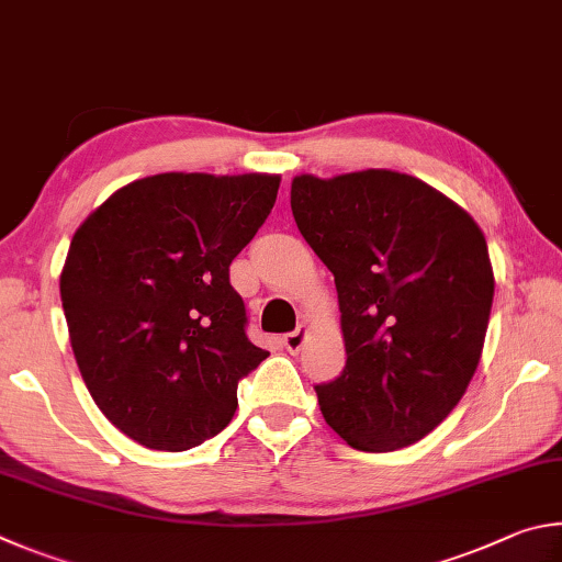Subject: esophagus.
<instances>
[{"mask_svg": "<svg viewBox=\"0 0 562 562\" xmlns=\"http://www.w3.org/2000/svg\"><path fill=\"white\" fill-rule=\"evenodd\" d=\"M306 338H308V326H303L301 323L296 330L289 333V336H283V348L289 352H299L303 348V342H306Z\"/></svg>", "mask_w": 562, "mask_h": 562, "instance_id": "obj_1", "label": "esophagus"}]
</instances>
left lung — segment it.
Masks as SVG:
<instances>
[{
  "mask_svg": "<svg viewBox=\"0 0 562 562\" xmlns=\"http://www.w3.org/2000/svg\"><path fill=\"white\" fill-rule=\"evenodd\" d=\"M291 210L336 276L346 368L318 385L328 425L360 451L427 437L484 350L494 266L464 206L395 170L296 175Z\"/></svg>",
  "mask_w": 562,
  "mask_h": 562,
  "instance_id": "1",
  "label": "left lung"
}]
</instances>
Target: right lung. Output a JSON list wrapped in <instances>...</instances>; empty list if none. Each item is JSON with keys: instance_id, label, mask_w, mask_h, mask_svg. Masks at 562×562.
Masks as SVG:
<instances>
[{"instance_id": "add662e5", "label": "right lung", "mask_w": 562, "mask_h": 562, "mask_svg": "<svg viewBox=\"0 0 562 562\" xmlns=\"http://www.w3.org/2000/svg\"><path fill=\"white\" fill-rule=\"evenodd\" d=\"M281 175L162 172L115 190L61 269L68 338L98 409L137 445L184 451L229 425L239 380L269 358L246 338L234 256Z\"/></svg>"}]
</instances>
